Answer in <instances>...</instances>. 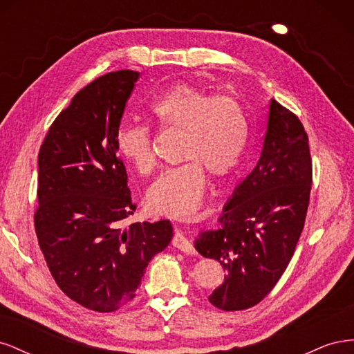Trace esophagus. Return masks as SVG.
Here are the masks:
<instances>
[{"instance_id":"1","label":"esophagus","mask_w":354,"mask_h":354,"mask_svg":"<svg viewBox=\"0 0 354 354\" xmlns=\"http://www.w3.org/2000/svg\"><path fill=\"white\" fill-rule=\"evenodd\" d=\"M173 245L176 246L177 250H180V251H183V252H186V254H195V248H194V245L190 243V241L185 236V233L183 232H176V234H174V238H173Z\"/></svg>"}]
</instances>
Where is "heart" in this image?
<instances>
[{"instance_id": "b5f03b06", "label": "heart", "mask_w": 354, "mask_h": 354, "mask_svg": "<svg viewBox=\"0 0 354 354\" xmlns=\"http://www.w3.org/2000/svg\"><path fill=\"white\" fill-rule=\"evenodd\" d=\"M159 124L181 131L178 156L183 164L164 169L147 189L146 203L159 216L194 217L205 195L207 176L230 174L248 145L250 125L241 103L229 95L177 84L151 104ZM120 153L140 174L155 167L151 131L143 124L122 125L116 134Z\"/></svg>"}]
</instances>
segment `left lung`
I'll list each match as a JSON object with an SVG mask.
<instances>
[{"label": "left lung", "mask_w": 354, "mask_h": 354, "mask_svg": "<svg viewBox=\"0 0 354 354\" xmlns=\"http://www.w3.org/2000/svg\"><path fill=\"white\" fill-rule=\"evenodd\" d=\"M312 189L308 137L298 118L270 100L259 162L203 230L196 251L217 260L224 282L208 299L226 312L250 308L270 294L291 261L303 232Z\"/></svg>", "instance_id": "left-lung-1"}]
</instances>
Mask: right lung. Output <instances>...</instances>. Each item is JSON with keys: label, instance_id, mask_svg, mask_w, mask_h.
I'll use <instances>...</instances> for the list:
<instances>
[{"label": "right lung", "instance_id": "obj_1", "mask_svg": "<svg viewBox=\"0 0 354 354\" xmlns=\"http://www.w3.org/2000/svg\"><path fill=\"white\" fill-rule=\"evenodd\" d=\"M138 77L111 72L75 94L38 155L39 248L62 291L100 313L131 301L149 261L173 239L169 220L124 227L136 205L116 134Z\"/></svg>", "mask_w": 354, "mask_h": 354}]
</instances>
